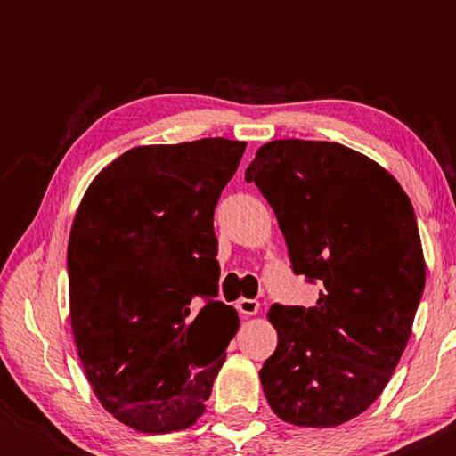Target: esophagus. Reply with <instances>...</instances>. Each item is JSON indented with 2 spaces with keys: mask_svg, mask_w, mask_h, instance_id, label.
Returning a JSON list of instances; mask_svg holds the SVG:
<instances>
[{
  "mask_svg": "<svg viewBox=\"0 0 456 456\" xmlns=\"http://www.w3.org/2000/svg\"><path fill=\"white\" fill-rule=\"evenodd\" d=\"M236 309H239L242 315H257L259 301L257 298H239V301H236Z\"/></svg>",
  "mask_w": 456,
  "mask_h": 456,
  "instance_id": "34e87169",
  "label": "esophagus"
}]
</instances>
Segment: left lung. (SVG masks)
<instances>
[{"instance_id":"obj_1","label":"left lung","mask_w":456,"mask_h":456,"mask_svg":"<svg viewBox=\"0 0 456 456\" xmlns=\"http://www.w3.org/2000/svg\"><path fill=\"white\" fill-rule=\"evenodd\" d=\"M272 205L315 307L272 305L278 346L259 378L273 413L334 428L388 384L413 330L426 261L413 205L388 170L340 142H265L245 172Z\"/></svg>"}]
</instances>
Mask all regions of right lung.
I'll return each mask as SVG.
<instances>
[{
  "instance_id": "add662e5",
  "label": "right lung",
  "mask_w": 456,
  "mask_h": 456,
  "mask_svg": "<svg viewBox=\"0 0 456 456\" xmlns=\"http://www.w3.org/2000/svg\"><path fill=\"white\" fill-rule=\"evenodd\" d=\"M245 141L142 145L97 174L68 240L70 322L103 409L141 434L191 428L239 330L216 301L214 209ZM197 296L206 298L201 310Z\"/></svg>"
}]
</instances>
